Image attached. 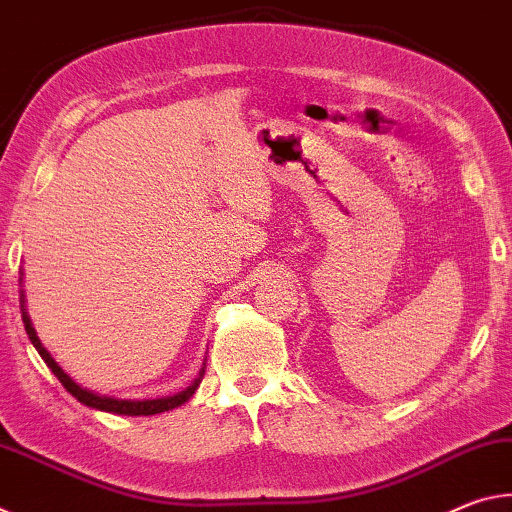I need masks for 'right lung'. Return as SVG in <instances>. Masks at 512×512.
Masks as SVG:
<instances>
[{
    "label": "right lung",
    "mask_w": 512,
    "mask_h": 512,
    "mask_svg": "<svg viewBox=\"0 0 512 512\" xmlns=\"http://www.w3.org/2000/svg\"><path fill=\"white\" fill-rule=\"evenodd\" d=\"M20 281H22V272H20ZM20 306H22V322H24V329H27L29 340L33 342V347L38 349L40 358L45 360L49 370L54 372V376H56L58 381H61L63 388H65L67 392H70L72 397H77V399L81 401V404H86V406H90V408H99V410H106V413H117V415H156V413H163V410H172V408H177V406H181V404H186V401H188L192 395H195V390H197V385L201 383V379H204L206 363H204V367H201V372H199V376L195 379V383L188 385L186 390L179 392V395H174V397L147 399V401H127V399H111V397L92 395V392L79 388V385L74 383V381L70 379V376H67V374L61 370V367L56 365V360H54L52 356H49V351L43 347V342L38 340V335H36V331H33V326H31L29 315H27V311H24V292H20Z\"/></svg>",
    "instance_id": "obj_1"
}]
</instances>
